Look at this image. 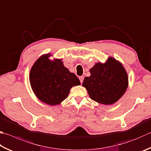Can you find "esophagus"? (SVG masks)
Listing matches in <instances>:
<instances>
[{"label": "esophagus", "instance_id": "1", "mask_svg": "<svg viewBox=\"0 0 151 151\" xmlns=\"http://www.w3.org/2000/svg\"><path fill=\"white\" fill-rule=\"evenodd\" d=\"M79 80H80L81 84L83 83V81H84V76H79Z\"/></svg>", "mask_w": 151, "mask_h": 151}]
</instances>
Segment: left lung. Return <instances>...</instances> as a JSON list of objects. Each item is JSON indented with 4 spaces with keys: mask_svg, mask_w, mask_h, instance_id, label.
Instances as JSON below:
<instances>
[{
    "mask_svg": "<svg viewBox=\"0 0 151 151\" xmlns=\"http://www.w3.org/2000/svg\"><path fill=\"white\" fill-rule=\"evenodd\" d=\"M90 76L84 79L90 98L100 104H112L124 94L128 84L127 74L122 65L109 57L105 63L96 64L90 70Z\"/></svg>",
    "mask_w": 151,
    "mask_h": 151,
    "instance_id": "obj_1",
    "label": "left lung"
}]
</instances>
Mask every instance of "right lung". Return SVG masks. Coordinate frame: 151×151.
Segmentation results:
<instances>
[{
    "label": "right lung",
    "instance_id": "obj_1",
    "mask_svg": "<svg viewBox=\"0 0 151 151\" xmlns=\"http://www.w3.org/2000/svg\"><path fill=\"white\" fill-rule=\"evenodd\" d=\"M49 56L41 57L35 63L30 70L29 81L36 96L53 106L66 99L71 88L81 83L75 74L64 67L61 59L51 61Z\"/></svg>",
    "mask_w": 151,
    "mask_h": 151
}]
</instances>
